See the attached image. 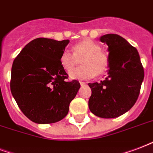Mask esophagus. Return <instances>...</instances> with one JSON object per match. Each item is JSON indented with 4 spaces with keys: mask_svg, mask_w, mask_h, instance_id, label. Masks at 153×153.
Masks as SVG:
<instances>
[{
    "mask_svg": "<svg viewBox=\"0 0 153 153\" xmlns=\"http://www.w3.org/2000/svg\"><path fill=\"white\" fill-rule=\"evenodd\" d=\"M80 84H81V86H85L86 85V82H82V81H80Z\"/></svg>",
    "mask_w": 153,
    "mask_h": 153,
    "instance_id": "obj_1",
    "label": "esophagus"
}]
</instances>
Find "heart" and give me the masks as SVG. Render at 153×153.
<instances>
[{"instance_id": "heart-1", "label": "heart", "mask_w": 153, "mask_h": 153, "mask_svg": "<svg viewBox=\"0 0 153 153\" xmlns=\"http://www.w3.org/2000/svg\"><path fill=\"white\" fill-rule=\"evenodd\" d=\"M82 59V67L72 69ZM61 67L67 72L69 77L76 80H86L94 77L96 73L101 75L108 67V58L105 53L101 51V47L91 39H85L72 47V52L63 51L59 56Z\"/></svg>"}]
</instances>
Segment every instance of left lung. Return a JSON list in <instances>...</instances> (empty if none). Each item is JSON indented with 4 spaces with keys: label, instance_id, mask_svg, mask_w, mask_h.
Segmentation results:
<instances>
[{
    "label": "left lung",
    "instance_id": "8db88e82",
    "mask_svg": "<svg viewBox=\"0 0 153 153\" xmlns=\"http://www.w3.org/2000/svg\"><path fill=\"white\" fill-rule=\"evenodd\" d=\"M100 41L108 46V76L100 83H89V108L103 119L123 114L135 105L144 77L137 49L119 34H107Z\"/></svg>",
    "mask_w": 153,
    "mask_h": 153
}]
</instances>
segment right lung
<instances>
[{
    "label": "right lung",
    "instance_id": "1",
    "mask_svg": "<svg viewBox=\"0 0 153 153\" xmlns=\"http://www.w3.org/2000/svg\"><path fill=\"white\" fill-rule=\"evenodd\" d=\"M69 40L38 38L26 44L13 60L10 90L18 107L34 123H54L67 115L81 87L66 81L59 56Z\"/></svg>",
    "mask_w": 153,
    "mask_h": 153
}]
</instances>
